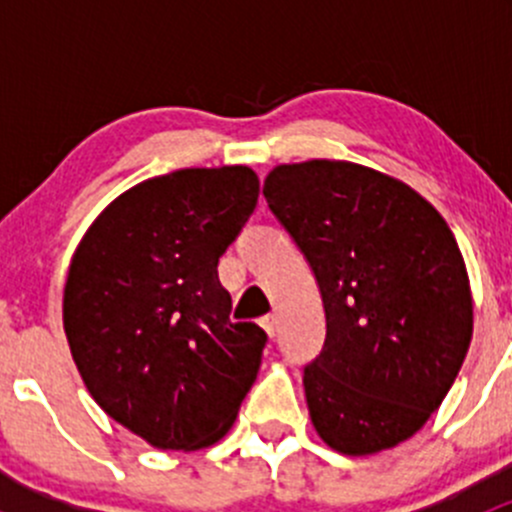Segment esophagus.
<instances>
[{"label":"esophagus","mask_w":512,"mask_h":512,"mask_svg":"<svg viewBox=\"0 0 512 512\" xmlns=\"http://www.w3.org/2000/svg\"><path fill=\"white\" fill-rule=\"evenodd\" d=\"M260 324H262V329L270 334V337H275V334H277V317H275V314H265V317L260 319Z\"/></svg>","instance_id":"34e87169"}]
</instances>
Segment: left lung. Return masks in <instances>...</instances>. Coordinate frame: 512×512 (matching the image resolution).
<instances>
[{"label":"left lung","mask_w":512,"mask_h":512,"mask_svg":"<svg viewBox=\"0 0 512 512\" xmlns=\"http://www.w3.org/2000/svg\"><path fill=\"white\" fill-rule=\"evenodd\" d=\"M262 193L322 294L327 337L304 366L314 428L347 456L399 446L446 399L471 344L451 227L406 183L347 160L277 165Z\"/></svg>","instance_id":"left-lung-1"}]
</instances>
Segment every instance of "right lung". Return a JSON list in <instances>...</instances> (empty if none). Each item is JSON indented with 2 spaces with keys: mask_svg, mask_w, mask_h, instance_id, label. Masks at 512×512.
I'll list each match as a JSON object with an SVG mask.
<instances>
[{
  "mask_svg": "<svg viewBox=\"0 0 512 512\" xmlns=\"http://www.w3.org/2000/svg\"><path fill=\"white\" fill-rule=\"evenodd\" d=\"M257 195L247 165L158 175L118 195L71 260L64 332L81 379L163 451L220 441L257 379L267 334L232 322L218 277Z\"/></svg>",
  "mask_w": 512,
  "mask_h": 512,
  "instance_id": "obj_1",
  "label": "right lung"
}]
</instances>
